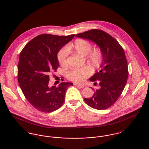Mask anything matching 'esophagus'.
Segmentation results:
<instances>
[{"label": "esophagus", "instance_id": "34e87169", "mask_svg": "<svg viewBox=\"0 0 149 149\" xmlns=\"http://www.w3.org/2000/svg\"><path fill=\"white\" fill-rule=\"evenodd\" d=\"M74 85H76V86H79V87H80V88H84V85H83V84H74Z\"/></svg>", "mask_w": 149, "mask_h": 149}]
</instances>
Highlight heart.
<instances>
[{"mask_svg":"<svg viewBox=\"0 0 149 149\" xmlns=\"http://www.w3.org/2000/svg\"><path fill=\"white\" fill-rule=\"evenodd\" d=\"M92 45L91 42L84 39H77L71 45L62 47L57 53V58L59 64L65 67L68 65L69 52H73L85 56L87 61L95 67H99L103 59V54L101 49L97 47L91 49ZM92 73L90 67L76 68L67 73V77L70 81L76 83L83 82Z\"/></svg>","mask_w":149,"mask_h":149,"instance_id":"b5f03b06","label":"heart"}]
</instances>
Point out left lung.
I'll list each match as a JSON object with an SVG mask.
<instances>
[{
  "mask_svg": "<svg viewBox=\"0 0 149 149\" xmlns=\"http://www.w3.org/2000/svg\"><path fill=\"white\" fill-rule=\"evenodd\" d=\"M76 36L96 43L103 52L102 69L89 79L91 81H97L100 88H92L93 95L85 98L84 101L93 108L107 109L119 99L127 81L128 69L124 49L115 38L102 30L92 29Z\"/></svg>",
  "mask_w": 149,
  "mask_h": 149,
  "instance_id": "obj_1",
  "label": "left lung"
}]
</instances>
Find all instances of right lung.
I'll use <instances>...</instances> for the list:
<instances>
[{"instance_id":"add662e5","label":"right lung","mask_w":149,"mask_h":149,"mask_svg":"<svg viewBox=\"0 0 149 149\" xmlns=\"http://www.w3.org/2000/svg\"><path fill=\"white\" fill-rule=\"evenodd\" d=\"M74 34L59 36L39 35L27 43L19 55L18 80L22 91L32 106L42 112H51L64 103L66 89L72 83L49 86V76L59 66L57 54Z\"/></svg>"}]
</instances>
